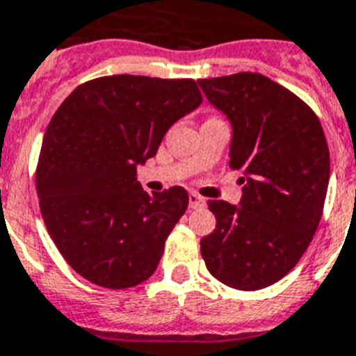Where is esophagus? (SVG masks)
<instances>
[{"mask_svg":"<svg viewBox=\"0 0 356 356\" xmlns=\"http://www.w3.org/2000/svg\"><path fill=\"white\" fill-rule=\"evenodd\" d=\"M188 201H190V208H201V206H204V199H202L201 195H197L195 192H192L190 195H188Z\"/></svg>","mask_w":356,"mask_h":356,"instance_id":"34e87169","label":"esophagus"}]
</instances>
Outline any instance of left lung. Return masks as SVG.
<instances>
[{
	"mask_svg": "<svg viewBox=\"0 0 356 356\" xmlns=\"http://www.w3.org/2000/svg\"><path fill=\"white\" fill-rule=\"evenodd\" d=\"M234 137L229 168L243 170L241 206L208 201L215 229L201 255L215 279L255 291L293 270L321 222L330 148L321 121L300 97L253 72L199 79Z\"/></svg>",
	"mask_w": 356,
	"mask_h": 356,
	"instance_id": "1",
	"label": "left lung"
}]
</instances>
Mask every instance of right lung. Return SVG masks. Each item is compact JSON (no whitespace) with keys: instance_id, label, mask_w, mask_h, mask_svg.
I'll return each mask as SVG.
<instances>
[{"instance_id":"1","label":"right lung","mask_w":356,"mask_h":356,"mask_svg":"<svg viewBox=\"0 0 356 356\" xmlns=\"http://www.w3.org/2000/svg\"><path fill=\"white\" fill-rule=\"evenodd\" d=\"M201 103L193 79L119 74L83 83L56 110L35 188L54 244L86 280L127 289L152 277L188 192L172 186L148 195L137 164L154 157L168 128Z\"/></svg>"}]
</instances>
